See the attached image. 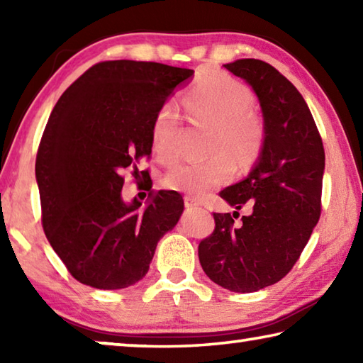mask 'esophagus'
<instances>
[{"mask_svg": "<svg viewBox=\"0 0 363 363\" xmlns=\"http://www.w3.org/2000/svg\"><path fill=\"white\" fill-rule=\"evenodd\" d=\"M184 205H186V208H199L200 206V201H196L195 199H192V196H184Z\"/></svg>", "mask_w": 363, "mask_h": 363, "instance_id": "34e87169", "label": "esophagus"}]
</instances>
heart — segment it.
Returning <instances> with one entry per match:
<instances>
[{
	"label": "heart",
	"instance_id": "1",
	"mask_svg": "<svg viewBox=\"0 0 363 363\" xmlns=\"http://www.w3.org/2000/svg\"><path fill=\"white\" fill-rule=\"evenodd\" d=\"M250 106L247 86L229 77L208 78L196 84L184 99V107L194 125L211 126L208 152L213 155L176 164L164 176V186L187 196H203L230 181L235 171L232 157L240 167L253 163L264 144V125ZM150 134L157 158L173 163L179 157L181 136V116L173 104L160 107Z\"/></svg>",
	"mask_w": 363,
	"mask_h": 363
}]
</instances>
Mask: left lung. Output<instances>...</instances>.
I'll list each match as a JSON object with an SVG mask.
<instances>
[{"label":"left lung","mask_w":363,"mask_h":363,"mask_svg":"<svg viewBox=\"0 0 363 363\" xmlns=\"http://www.w3.org/2000/svg\"><path fill=\"white\" fill-rule=\"evenodd\" d=\"M227 70L243 78L259 99L264 144L255 168L225 187L220 199L251 214L214 213V230L199 245L205 274L235 293L277 284L299 259L322 211L325 150L315 121L299 91L257 59H238Z\"/></svg>","instance_id":"1"}]
</instances>
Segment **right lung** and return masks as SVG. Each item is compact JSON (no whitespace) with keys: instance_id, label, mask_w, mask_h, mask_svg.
Segmentation results:
<instances>
[{"instance_id":"right-lung-1","label":"right lung","mask_w":363,"mask_h":363,"mask_svg":"<svg viewBox=\"0 0 363 363\" xmlns=\"http://www.w3.org/2000/svg\"><path fill=\"white\" fill-rule=\"evenodd\" d=\"M194 70L106 60L86 70L52 108L36 153L41 223L48 242L79 284L120 290L144 277L157 243L184 211L174 190L125 203L126 168L152 153V121Z\"/></svg>"}]
</instances>
